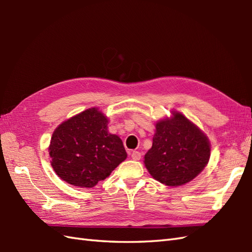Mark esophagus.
Instances as JSON below:
<instances>
[{"mask_svg": "<svg viewBox=\"0 0 252 252\" xmlns=\"http://www.w3.org/2000/svg\"><path fill=\"white\" fill-rule=\"evenodd\" d=\"M131 157L133 160H140L141 159V153L140 152H132Z\"/></svg>", "mask_w": 252, "mask_h": 252, "instance_id": "esophagus-1", "label": "esophagus"}]
</instances>
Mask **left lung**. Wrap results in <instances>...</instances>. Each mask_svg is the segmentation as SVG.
I'll list each match as a JSON object with an SVG mask.
<instances>
[{"label": "left lung", "mask_w": 252, "mask_h": 252, "mask_svg": "<svg viewBox=\"0 0 252 252\" xmlns=\"http://www.w3.org/2000/svg\"><path fill=\"white\" fill-rule=\"evenodd\" d=\"M210 159V143L199 127L181 112L156 123L153 146L144 163L155 180L181 186L194 180Z\"/></svg>", "instance_id": "obj_1"}]
</instances>
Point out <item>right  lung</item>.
Returning <instances> with one entry per match:
<instances>
[{"label":"right lung","instance_id":"1","mask_svg":"<svg viewBox=\"0 0 252 252\" xmlns=\"http://www.w3.org/2000/svg\"><path fill=\"white\" fill-rule=\"evenodd\" d=\"M108 119L90 108L58 126L49 154L56 174L68 184L92 189L126 158L121 138L108 132Z\"/></svg>","mask_w":252,"mask_h":252}]
</instances>
